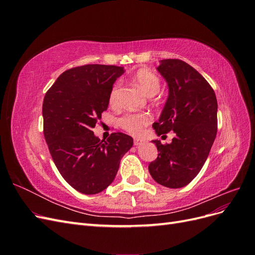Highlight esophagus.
<instances>
[{
	"instance_id": "34e87169",
	"label": "esophagus",
	"mask_w": 255,
	"mask_h": 255,
	"mask_svg": "<svg viewBox=\"0 0 255 255\" xmlns=\"http://www.w3.org/2000/svg\"><path fill=\"white\" fill-rule=\"evenodd\" d=\"M142 143V140L139 139V138H134V144L135 145H139Z\"/></svg>"
}]
</instances>
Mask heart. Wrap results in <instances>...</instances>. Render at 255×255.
Listing matches in <instances>:
<instances>
[{"mask_svg":"<svg viewBox=\"0 0 255 255\" xmlns=\"http://www.w3.org/2000/svg\"><path fill=\"white\" fill-rule=\"evenodd\" d=\"M133 81L146 95L155 96L160 89L161 83L158 76L148 69H139L133 74ZM119 102V84L114 85L110 92L111 105H117ZM152 121L151 115L146 113H126L119 118L118 125L121 128L133 135H139L142 129Z\"/></svg>","mask_w":255,"mask_h":255,"instance_id":"b5f03b06","label":"heart"}]
</instances>
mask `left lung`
Returning a JSON list of instances; mask_svg holds the SVG:
<instances>
[{"label": "left lung", "mask_w": 255, "mask_h": 255, "mask_svg": "<svg viewBox=\"0 0 255 255\" xmlns=\"http://www.w3.org/2000/svg\"><path fill=\"white\" fill-rule=\"evenodd\" d=\"M169 86V97L157 122L156 134L173 130L171 143L153 140L157 158L149 172L168 188L186 186L201 170L217 135V99L208 82L181 59H164L157 68Z\"/></svg>", "instance_id": "left-lung-1"}]
</instances>
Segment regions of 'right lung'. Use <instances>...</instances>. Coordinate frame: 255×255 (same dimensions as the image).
Listing matches in <instances>:
<instances>
[{
	"label": "right lung",
	"instance_id": "1",
	"mask_svg": "<svg viewBox=\"0 0 255 255\" xmlns=\"http://www.w3.org/2000/svg\"><path fill=\"white\" fill-rule=\"evenodd\" d=\"M122 73L117 66L74 67L58 76L43 99V135L52 159L65 181L85 195L111 185L133 145L127 134L116 132L100 140L92 132Z\"/></svg>",
	"mask_w": 255,
	"mask_h": 255
}]
</instances>
